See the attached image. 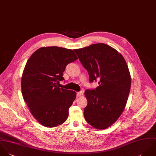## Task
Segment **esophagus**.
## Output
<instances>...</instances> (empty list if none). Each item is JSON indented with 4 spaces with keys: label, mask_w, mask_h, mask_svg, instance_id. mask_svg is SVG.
Wrapping results in <instances>:
<instances>
[{
    "label": "esophagus",
    "mask_w": 156,
    "mask_h": 156,
    "mask_svg": "<svg viewBox=\"0 0 156 156\" xmlns=\"http://www.w3.org/2000/svg\"><path fill=\"white\" fill-rule=\"evenodd\" d=\"M83 96V92L82 91L81 92H78L76 93V96L77 97H81V96Z\"/></svg>",
    "instance_id": "esophagus-1"
}]
</instances>
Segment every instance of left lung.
Instances as JSON below:
<instances>
[{
  "label": "left lung",
  "instance_id": "1",
  "mask_svg": "<svg viewBox=\"0 0 156 156\" xmlns=\"http://www.w3.org/2000/svg\"><path fill=\"white\" fill-rule=\"evenodd\" d=\"M74 52L87 70L90 82L99 80L95 89L85 91V119L96 129H105L120 117L127 102L131 76L126 62L119 52L104 43L93 44Z\"/></svg>",
  "mask_w": 156,
  "mask_h": 156
}]
</instances>
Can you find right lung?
<instances>
[{
  "label": "right lung",
  "mask_w": 156,
  "mask_h": 156,
  "mask_svg": "<svg viewBox=\"0 0 156 156\" xmlns=\"http://www.w3.org/2000/svg\"><path fill=\"white\" fill-rule=\"evenodd\" d=\"M77 59L71 49L51 46L37 49L27 62L22 77V95L32 115L42 125L55 127L67 119L76 94L57 84L64 80L66 66Z\"/></svg>",
  "instance_id": "1"
}]
</instances>
